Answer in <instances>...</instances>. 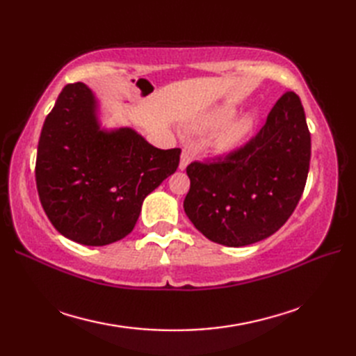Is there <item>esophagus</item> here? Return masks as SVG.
Masks as SVG:
<instances>
[{"instance_id":"esophagus-1","label":"esophagus","mask_w":356,"mask_h":356,"mask_svg":"<svg viewBox=\"0 0 356 356\" xmlns=\"http://www.w3.org/2000/svg\"><path fill=\"white\" fill-rule=\"evenodd\" d=\"M193 161V154H191V151L190 149H184L182 151V156H180V163H179V168L180 170H185L188 165H190V162Z\"/></svg>"}]
</instances>
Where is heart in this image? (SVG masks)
Wrapping results in <instances>:
<instances>
[{"instance_id":"heart-1","label":"heart","mask_w":356,"mask_h":356,"mask_svg":"<svg viewBox=\"0 0 356 356\" xmlns=\"http://www.w3.org/2000/svg\"><path fill=\"white\" fill-rule=\"evenodd\" d=\"M237 107L232 104H222L217 107L209 108L197 119V125L202 130H216L213 138V147L218 153H228L238 148L249 134L252 133L254 119L251 116L236 118Z\"/></svg>"}]
</instances>
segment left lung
Wrapping results in <instances>:
<instances>
[{"label": "left lung", "instance_id": "obj_1", "mask_svg": "<svg viewBox=\"0 0 356 356\" xmlns=\"http://www.w3.org/2000/svg\"><path fill=\"white\" fill-rule=\"evenodd\" d=\"M311 162V133L293 92L284 93L245 147L214 162H193L184 208L203 236L246 246L277 232L297 208Z\"/></svg>", "mask_w": 356, "mask_h": 356}]
</instances>
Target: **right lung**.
<instances>
[{
    "instance_id": "add662e5",
    "label": "right lung",
    "mask_w": 356,
    "mask_h": 356,
    "mask_svg": "<svg viewBox=\"0 0 356 356\" xmlns=\"http://www.w3.org/2000/svg\"><path fill=\"white\" fill-rule=\"evenodd\" d=\"M179 161L180 148H156L130 127L104 128L95 93L76 82L63 88L44 120L36 188L58 232L105 246L133 231L143 200Z\"/></svg>"
}]
</instances>
